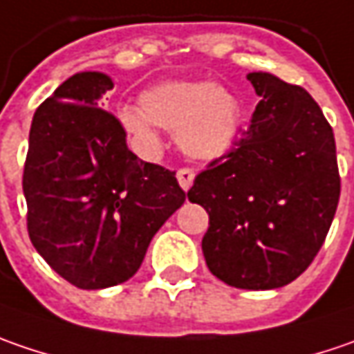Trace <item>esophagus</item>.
Returning a JSON list of instances; mask_svg holds the SVG:
<instances>
[{
	"label": "esophagus",
	"mask_w": 354,
	"mask_h": 354,
	"mask_svg": "<svg viewBox=\"0 0 354 354\" xmlns=\"http://www.w3.org/2000/svg\"><path fill=\"white\" fill-rule=\"evenodd\" d=\"M176 178H178V184H180V188H182L184 192H188V190L192 188L194 172L190 170V168H182V170H178Z\"/></svg>",
	"instance_id": "34e87169"
}]
</instances>
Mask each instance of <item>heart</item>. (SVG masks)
Instances as JSON below:
<instances>
[{
  "mask_svg": "<svg viewBox=\"0 0 354 354\" xmlns=\"http://www.w3.org/2000/svg\"><path fill=\"white\" fill-rule=\"evenodd\" d=\"M118 122L145 154L162 147L158 127L176 134L184 154L194 160H218L238 138V99L209 81H160L148 86L138 104H122Z\"/></svg>",
  "mask_w": 354,
  "mask_h": 354,
  "instance_id": "heart-1",
  "label": "heart"
}]
</instances>
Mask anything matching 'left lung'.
<instances>
[{"instance_id":"obj_1","label":"left lung","mask_w":354,"mask_h":354,"mask_svg":"<svg viewBox=\"0 0 354 354\" xmlns=\"http://www.w3.org/2000/svg\"><path fill=\"white\" fill-rule=\"evenodd\" d=\"M259 104L245 136L198 174L188 200L209 216L207 269L263 291L297 279L327 238L341 178L335 136L313 97L271 73H250Z\"/></svg>"}]
</instances>
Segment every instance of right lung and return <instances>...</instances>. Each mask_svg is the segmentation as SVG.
<instances>
[{
  "instance_id": "obj_1",
  "label": "right lung",
  "mask_w": 354,
  "mask_h": 354,
  "mask_svg": "<svg viewBox=\"0 0 354 354\" xmlns=\"http://www.w3.org/2000/svg\"><path fill=\"white\" fill-rule=\"evenodd\" d=\"M113 86L99 71L75 73L35 111L29 132V238L79 289L129 281L150 239L186 200L174 172L140 160L120 122L99 109Z\"/></svg>"
}]
</instances>
